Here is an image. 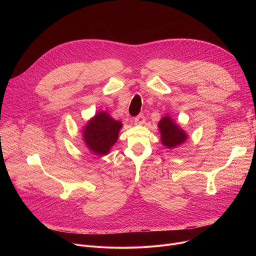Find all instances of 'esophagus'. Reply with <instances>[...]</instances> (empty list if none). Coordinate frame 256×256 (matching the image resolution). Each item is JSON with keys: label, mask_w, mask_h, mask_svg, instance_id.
<instances>
[{"label": "esophagus", "mask_w": 256, "mask_h": 256, "mask_svg": "<svg viewBox=\"0 0 256 256\" xmlns=\"http://www.w3.org/2000/svg\"><path fill=\"white\" fill-rule=\"evenodd\" d=\"M144 120H146V118H144V114H140V116H136L134 120V122L136 124H144Z\"/></svg>", "instance_id": "34e87169"}]
</instances>
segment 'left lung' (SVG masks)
<instances>
[{
	"mask_svg": "<svg viewBox=\"0 0 256 256\" xmlns=\"http://www.w3.org/2000/svg\"><path fill=\"white\" fill-rule=\"evenodd\" d=\"M158 126L161 132V142L169 149L174 148L177 144H182L188 138L186 134L168 116H164L160 120Z\"/></svg>",
	"mask_w": 256,
	"mask_h": 256,
	"instance_id": "left-lung-1",
	"label": "left lung"
}]
</instances>
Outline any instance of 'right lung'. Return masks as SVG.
Masks as SVG:
<instances>
[{
  "instance_id": "1",
  "label": "right lung",
  "mask_w": 256,
  "mask_h": 256,
  "mask_svg": "<svg viewBox=\"0 0 256 256\" xmlns=\"http://www.w3.org/2000/svg\"><path fill=\"white\" fill-rule=\"evenodd\" d=\"M122 124L114 120L108 114H97L86 126L83 136L87 147L95 155H106L118 138Z\"/></svg>"
}]
</instances>
